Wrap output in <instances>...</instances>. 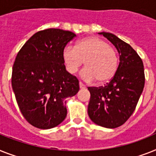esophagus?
I'll return each instance as SVG.
<instances>
[{
    "instance_id": "obj_1",
    "label": "esophagus",
    "mask_w": 156,
    "mask_h": 156,
    "mask_svg": "<svg viewBox=\"0 0 156 156\" xmlns=\"http://www.w3.org/2000/svg\"><path fill=\"white\" fill-rule=\"evenodd\" d=\"M79 86H80V89H84V88L86 87L85 85H84V84H83L82 82H79Z\"/></svg>"
}]
</instances>
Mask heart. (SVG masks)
I'll use <instances>...</instances> for the list:
<instances>
[{"label":"heart","instance_id":"1","mask_svg":"<svg viewBox=\"0 0 156 156\" xmlns=\"http://www.w3.org/2000/svg\"><path fill=\"white\" fill-rule=\"evenodd\" d=\"M62 56L68 73L75 74L84 61L86 68L81 72V77L87 82L96 80L100 84L112 79L119 65L115 48L96 37L83 38L77 42L75 47L66 46Z\"/></svg>","mask_w":156,"mask_h":156}]
</instances>
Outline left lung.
<instances>
[{
  "mask_svg": "<svg viewBox=\"0 0 156 156\" xmlns=\"http://www.w3.org/2000/svg\"><path fill=\"white\" fill-rule=\"evenodd\" d=\"M111 41L119 55L118 69L106 85L88 87L91 94L87 113L93 123L115 128L132 115L145 83L142 59L130 44L110 33H99Z\"/></svg>",
  "mask_w": 156,
  "mask_h": 156,
  "instance_id": "left-lung-1",
  "label": "left lung"
}]
</instances>
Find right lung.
Masks as SVG:
<instances>
[{
	"instance_id": "right-lung-1",
	"label": "right lung",
	"mask_w": 156,
	"mask_h": 156,
	"mask_svg": "<svg viewBox=\"0 0 156 156\" xmlns=\"http://www.w3.org/2000/svg\"><path fill=\"white\" fill-rule=\"evenodd\" d=\"M75 37L59 29L39 31L16 55L12 90L24 119L37 128L49 129L62 123L67 115L64 100L79 91V80L67 72L62 56Z\"/></svg>"
}]
</instances>
